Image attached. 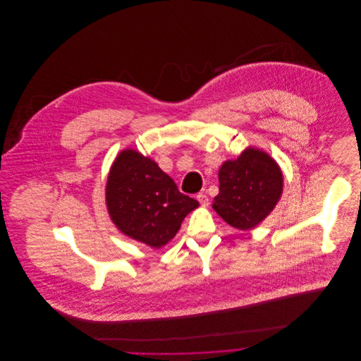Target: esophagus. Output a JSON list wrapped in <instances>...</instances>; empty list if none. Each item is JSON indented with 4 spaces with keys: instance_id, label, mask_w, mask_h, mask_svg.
Wrapping results in <instances>:
<instances>
[{
    "instance_id": "34e87169",
    "label": "esophagus",
    "mask_w": 361,
    "mask_h": 361,
    "mask_svg": "<svg viewBox=\"0 0 361 361\" xmlns=\"http://www.w3.org/2000/svg\"><path fill=\"white\" fill-rule=\"evenodd\" d=\"M197 200H199V203H200L202 206L207 207L209 204V199L207 197L206 193H199V195H197Z\"/></svg>"
}]
</instances>
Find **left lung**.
Returning <instances> with one entry per match:
<instances>
[{
    "label": "left lung",
    "instance_id": "left-lung-1",
    "mask_svg": "<svg viewBox=\"0 0 361 361\" xmlns=\"http://www.w3.org/2000/svg\"><path fill=\"white\" fill-rule=\"evenodd\" d=\"M219 193L212 208L231 226L249 231L275 208L283 190L279 165L259 149L249 147L218 172Z\"/></svg>",
    "mask_w": 361,
    "mask_h": 361
}]
</instances>
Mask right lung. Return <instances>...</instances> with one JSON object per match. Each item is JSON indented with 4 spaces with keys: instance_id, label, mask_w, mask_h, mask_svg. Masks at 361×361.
<instances>
[{
    "instance_id": "obj_1",
    "label": "right lung",
    "mask_w": 361,
    "mask_h": 361,
    "mask_svg": "<svg viewBox=\"0 0 361 361\" xmlns=\"http://www.w3.org/2000/svg\"><path fill=\"white\" fill-rule=\"evenodd\" d=\"M115 226L126 236L159 249L172 240L199 202L180 193L157 162L126 149L115 158L105 188Z\"/></svg>"
}]
</instances>
